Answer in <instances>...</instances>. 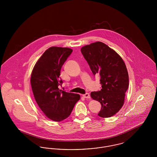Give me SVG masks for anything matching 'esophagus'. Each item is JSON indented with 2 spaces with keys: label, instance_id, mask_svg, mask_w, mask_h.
<instances>
[{
  "label": "esophagus",
  "instance_id": "obj_1",
  "mask_svg": "<svg viewBox=\"0 0 157 157\" xmlns=\"http://www.w3.org/2000/svg\"><path fill=\"white\" fill-rule=\"evenodd\" d=\"M82 96L84 97L85 98H90V95L89 93H86L85 94H83Z\"/></svg>",
  "mask_w": 157,
  "mask_h": 157
}]
</instances>
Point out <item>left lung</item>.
Listing matches in <instances>:
<instances>
[{"instance_id":"obj_1","label":"left lung","mask_w":157,"mask_h":157,"mask_svg":"<svg viewBox=\"0 0 157 157\" xmlns=\"http://www.w3.org/2000/svg\"><path fill=\"white\" fill-rule=\"evenodd\" d=\"M94 75L100 76L101 90L91 92L93 99L101 105L98 115L109 118L115 115L124 103L128 88V74L121 56L105 44L96 42L81 49Z\"/></svg>"}]
</instances>
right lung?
<instances>
[{
  "label": "right lung",
  "instance_id": "right-lung-1",
  "mask_svg": "<svg viewBox=\"0 0 157 157\" xmlns=\"http://www.w3.org/2000/svg\"><path fill=\"white\" fill-rule=\"evenodd\" d=\"M72 49L52 47L37 61L31 74L30 83L37 105L49 120L59 122L71 113L80 95L60 90L61 69Z\"/></svg>",
  "mask_w": 157,
  "mask_h": 157
}]
</instances>
